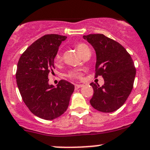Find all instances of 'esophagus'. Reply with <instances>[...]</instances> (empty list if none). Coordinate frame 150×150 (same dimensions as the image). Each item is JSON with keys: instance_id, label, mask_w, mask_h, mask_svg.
<instances>
[{"instance_id": "obj_1", "label": "esophagus", "mask_w": 150, "mask_h": 150, "mask_svg": "<svg viewBox=\"0 0 150 150\" xmlns=\"http://www.w3.org/2000/svg\"><path fill=\"white\" fill-rule=\"evenodd\" d=\"M83 87V84H75V90H78V89L81 88V87Z\"/></svg>"}]
</instances>
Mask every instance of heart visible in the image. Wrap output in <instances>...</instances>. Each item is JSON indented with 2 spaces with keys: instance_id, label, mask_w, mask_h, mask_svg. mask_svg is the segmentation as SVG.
<instances>
[{
  "instance_id": "heart-1",
  "label": "heart",
  "mask_w": 150,
  "mask_h": 150,
  "mask_svg": "<svg viewBox=\"0 0 150 150\" xmlns=\"http://www.w3.org/2000/svg\"><path fill=\"white\" fill-rule=\"evenodd\" d=\"M75 48L78 50V52L80 53V54L81 56H83L85 53H87V52L90 51V48L87 46L86 44L84 43H76L75 44ZM62 59L61 53L60 52H58L56 54L54 57V63H60V60ZM82 71L81 69H71L69 70L67 73V76L70 78H72V79H80L82 78Z\"/></svg>"
}]
</instances>
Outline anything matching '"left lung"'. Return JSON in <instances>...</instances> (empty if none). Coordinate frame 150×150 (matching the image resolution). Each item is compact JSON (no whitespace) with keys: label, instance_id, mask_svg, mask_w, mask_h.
Listing matches in <instances>:
<instances>
[{"label":"left lung","instance_id":"8db88e82","mask_svg":"<svg viewBox=\"0 0 150 150\" xmlns=\"http://www.w3.org/2000/svg\"><path fill=\"white\" fill-rule=\"evenodd\" d=\"M96 54V75H102L104 84L91 83L93 96L90 105L97 110L110 113L125 103L133 88L136 69L131 55L117 42L105 35L83 36Z\"/></svg>","mask_w":150,"mask_h":150}]
</instances>
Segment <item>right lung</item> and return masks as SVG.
Wrapping results in <instances>:
<instances>
[{
	"label": "right lung",
	"mask_w": 150,
	"mask_h": 150,
	"mask_svg": "<svg viewBox=\"0 0 150 150\" xmlns=\"http://www.w3.org/2000/svg\"><path fill=\"white\" fill-rule=\"evenodd\" d=\"M67 36L47 34L35 41L20 57L16 78L27 107L36 117L51 120L67 110L75 86L60 80L57 87L48 83L54 60L60 45Z\"/></svg>",
	"instance_id": "add662e5"
}]
</instances>
